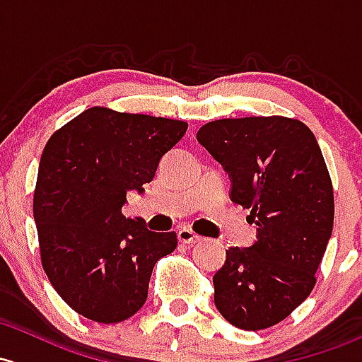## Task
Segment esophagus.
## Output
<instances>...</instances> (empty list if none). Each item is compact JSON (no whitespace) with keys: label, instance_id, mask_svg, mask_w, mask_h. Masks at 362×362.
<instances>
[{"label":"esophagus","instance_id":"1","mask_svg":"<svg viewBox=\"0 0 362 362\" xmlns=\"http://www.w3.org/2000/svg\"><path fill=\"white\" fill-rule=\"evenodd\" d=\"M177 235H178V241L184 243V245H196V243L201 241V238L196 234V232H192L191 229H185V227L178 230Z\"/></svg>","mask_w":362,"mask_h":362}]
</instances>
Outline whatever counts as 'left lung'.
<instances>
[{
  "mask_svg": "<svg viewBox=\"0 0 362 362\" xmlns=\"http://www.w3.org/2000/svg\"><path fill=\"white\" fill-rule=\"evenodd\" d=\"M197 142L230 178L232 203L250 210L257 241L232 246L213 276L220 314L246 332L286 319L315 284L333 230V185L319 144L284 116L216 119Z\"/></svg>",
  "mask_w": 362,
  "mask_h": 362,
  "instance_id": "8db88e82",
  "label": "left lung"
}]
</instances>
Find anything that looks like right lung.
Listing matches in <instances>:
<instances>
[{
  "instance_id": "obj_1",
  "label": "right lung",
  "mask_w": 362,
  "mask_h": 362,
  "mask_svg": "<svg viewBox=\"0 0 362 362\" xmlns=\"http://www.w3.org/2000/svg\"><path fill=\"white\" fill-rule=\"evenodd\" d=\"M185 132V121L91 107L48 140L33 204L41 264L86 319L132 317L146 303L156 262L177 248L175 232H152L121 208Z\"/></svg>"
}]
</instances>
